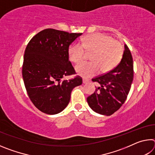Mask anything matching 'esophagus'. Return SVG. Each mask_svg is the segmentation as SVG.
Masks as SVG:
<instances>
[{
    "label": "esophagus",
    "mask_w": 155,
    "mask_h": 155,
    "mask_svg": "<svg viewBox=\"0 0 155 155\" xmlns=\"http://www.w3.org/2000/svg\"><path fill=\"white\" fill-rule=\"evenodd\" d=\"M88 82H89V80L87 79V78H83V83L84 84L87 83Z\"/></svg>",
    "instance_id": "esophagus-1"
}]
</instances>
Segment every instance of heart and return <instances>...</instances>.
<instances>
[{
  "mask_svg": "<svg viewBox=\"0 0 155 155\" xmlns=\"http://www.w3.org/2000/svg\"><path fill=\"white\" fill-rule=\"evenodd\" d=\"M85 50L93 52L91 62H82L76 66V71L83 77H93L102 70L107 72L121 61L124 48L119 41L103 33H94L87 35L82 41L70 46L69 58L72 62L78 63L84 59Z\"/></svg>",
  "mask_w": 155,
  "mask_h": 155,
  "instance_id": "1",
  "label": "heart"
}]
</instances>
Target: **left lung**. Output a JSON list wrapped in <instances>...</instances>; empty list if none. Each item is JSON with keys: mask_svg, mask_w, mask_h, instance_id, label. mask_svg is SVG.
<instances>
[{"mask_svg": "<svg viewBox=\"0 0 155 155\" xmlns=\"http://www.w3.org/2000/svg\"><path fill=\"white\" fill-rule=\"evenodd\" d=\"M91 80L99 87L87 97L89 106L98 114L112 115L124 104L133 80V61L128 46L124 45L121 61L116 67Z\"/></svg>", "mask_w": 155, "mask_h": 155, "instance_id": "left-lung-1", "label": "left lung"}]
</instances>
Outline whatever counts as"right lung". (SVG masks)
<instances>
[{"label": "right lung", "mask_w": 155, "mask_h": 155, "mask_svg": "<svg viewBox=\"0 0 155 155\" xmlns=\"http://www.w3.org/2000/svg\"><path fill=\"white\" fill-rule=\"evenodd\" d=\"M82 33L46 28L33 36L27 44L22 65L25 86L33 104L44 114L54 115L68 106L73 89L82 84L69 61V46Z\"/></svg>", "instance_id": "right-lung-1"}]
</instances>
